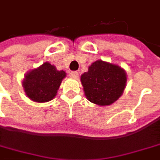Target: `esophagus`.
I'll return each instance as SVG.
<instances>
[{
	"label": "esophagus",
	"mask_w": 160,
	"mask_h": 160,
	"mask_svg": "<svg viewBox=\"0 0 160 160\" xmlns=\"http://www.w3.org/2000/svg\"><path fill=\"white\" fill-rule=\"evenodd\" d=\"M70 77L72 79H77L79 77V73L77 71H71L70 73Z\"/></svg>",
	"instance_id": "1"
}]
</instances>
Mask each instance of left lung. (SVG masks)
I'll use <instances>...</instances> for the list:
<instances>
[{"mask_svg":"<svg viewBox=\"0 0 160 160\" xmlns=\"http://www.w3.org/2000/svg\"><path fill=\"white\" fill-rule=\"evenodd\" d=\"M86 98L99 106H109L120 98L127 84V73L108 61H94L80 76Z\"/></svg>","mask_w":160,"mask_h":160,"instance_id":"obj_1","label":"left lung"}]
</instances>
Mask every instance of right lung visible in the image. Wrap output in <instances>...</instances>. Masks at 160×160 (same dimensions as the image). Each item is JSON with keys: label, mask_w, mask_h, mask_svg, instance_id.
I'll use <instances>...</instances> for the list:
<instances>
[{"label": "right lung", "mask_w": 160, "mask_h": 160, "mask_svg": "<svg viewBox=\"0 0 160 160\" xmlns=\"http://www.w3.org/2000/svg\"><path fill=\"white\" fill-rule=\"evenodd\" d=\"M65 77V71H58L54 65L47 61L25 74L22 87L29 99L43 103L55 98Z\"/></svg>", "instance_id": "right-lung-1"}]
</instances>
